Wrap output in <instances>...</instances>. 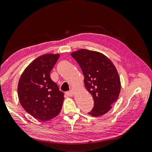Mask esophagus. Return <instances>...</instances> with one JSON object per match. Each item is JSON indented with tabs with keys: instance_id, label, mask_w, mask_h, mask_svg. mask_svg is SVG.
Here are the masks:
<instances>
[{
	"instance_id": "esophagus-1",
	"label": "esophagus",
	"mask_w": 152,
	"mask_h": 152,
	"mask_svg": "<svg viewBox=\"0 0 152 152\" xmlns=\"http://www.w3.org/2000/svg\"><path fill=\"white\" fill-rule=\"evenodd\" d=\"M66 94H67L68 96H73V95H74L73 90H70V91H69V92H66Z\"/></svg>"
}]
</instances>
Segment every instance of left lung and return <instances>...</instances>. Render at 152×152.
Instances as JSON below:
<instances>
[{"label": "left lung", "mask_w": 152, "mask_h": 152, "mask_svg": "<svg viewBox=\"0 0 152 152\" xmlns=\"http://www.w3.org/2000/svg\"><path fill=\"white\" fill-rule=\"evenodd\" d=\"M80 66L84 76V86L92 96L94 107L88 113L100 117L112 109L121 91V82L117 69L109 58L99 52L80 49L71 53Z\"/></svg>", "instance_id": "left-lung-1"}]
</instances>
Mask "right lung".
I'll list each match as a JSON object with an SVG mask.
<instances>
[{"label":"right lung","instance_id":"1","mask_svg":"<svg viewBox=\"0 0 152 152\" xmlns=\"http://www.w3.org/2000/svg\"><path fill=\"white\" fill-rule=\"evenodd\" d=\"M60 54H45L28 64L19 78L18 96L23 108L42 122L57 116L61 111L64 93L52 80L50 74Z\"/></svg>","mask_w":152,"mask_h":152}]
</instances>
